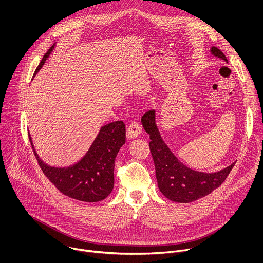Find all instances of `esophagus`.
<instances>
[{
    "instance_id": "obj_1",
    "label": "esophagus",
    "mask_w": 263,
    "mask_h": 263,
    "mask_svg": "<svg viewBox=\"0 0 263 263\" xmlns=\"http://www.w3.org/2000/svg\"><path fill=\"white\" fill-rule=\"evenodd\" d=\"M141 133V127L137 122H132L127 129V137L129 139H133L136 138L137 136H139Z\"/></svg>"
}]
</instances>
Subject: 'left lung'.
<instances>
[{"label": "left lung", "mask_w": 263, "mask_h": 263, "mask_svg": "<svg viewBox=\"0 0 263 263\" xmlns=\"http://www.w3.org/2000/svg\"><path fill=\"white\" fill-rule=\"evenodd\" d=\"M213 56L228 62L223 53L212 47ZM155 110H148L141 118L144 131L149 135V149L155 164L159 191L168 200L177 203H191L212 193L226 180L234 163L215 173H203L187 167L171 151L162 139L156 125Z\"/></svg>", "instance_id": "8db88e82"}]
</instances>
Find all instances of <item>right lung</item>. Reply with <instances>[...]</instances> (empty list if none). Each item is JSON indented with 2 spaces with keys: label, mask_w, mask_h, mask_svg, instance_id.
Here are the masks:
<instances>
[{
  "label": "right lung",
  "mask_w": 263,
  "mask_h": 263,
  "mask_svg": "<svg viewBox=\"0 0 263 263\" xmlns=\"http://www.w3.org/2000/svg\"><path fill=\"white\" fill-rule=\"evenodd\" d=\"M54 48L55 44L43 57L34 76L43 67ZM29 139L42 171L63 195L93 203L104 200L114 190L116 157L126 142V128L122 121L101 127L86 154L78 162L66 167H55L45 163L36 153L30 134Z\"/></svg>",
  "instance_id": "right-lung-1"
}]
</instances>
